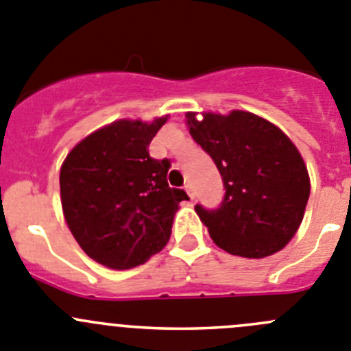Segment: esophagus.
Listing matches in <instances>:
<instances>
[{
    "mask_svg": "<svg viewBox=\"0 0 351 351\" xmlns=\"http://www.w3.org/2000/svg\"><path fill=\"white\" fill-rule=\"evenodd\" d=\"M185 191H186V194H189V197H191L192 201H194V199H195V191H194V186H192V185H186V186H185Z\"/></svg>",
    "mask_w": 351,
    "mask_h": 351,
    "instance_id": "34e87169",
    "label": "esophagus"
}]
</instances>
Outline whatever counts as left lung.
<instances>
[{
  "label": "left lung",
  "instance_id": "8db88e82",
  "mask_svg": "<svg viewBox=\"0 0 351 351\" xmlns=\"http://www.w3.org/2000/svg\"><path fill=\"white\" fill-rule=\"evenodd\" d=\"M192 138L223 180L220 208L195 206L216 245L244 258L277 253L294 237L310 197V178L296 145L256 114L186 112Z\"/></svg>",
  "mask_w": 351,
  "mask_h": 351
}]
</instances>
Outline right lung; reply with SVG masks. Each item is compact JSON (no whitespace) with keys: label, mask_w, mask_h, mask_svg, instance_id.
Wrapping results in <instances>:
<instances>
[{"label":"right lung","mask_w":351,"mask_h":351,"mask_svg":"<svg viewBox=\"0 0 351 351\" xmlns=\"http://www.w3.org/2000/svg\"><path fill=\"white\" fill-rule=\"evenodd\" d=\"M166 119L116 121L81 140L62 165L65 221L81 250L104 267L128 270L159 253L178 204L189 201L168 185L171 162L149 154Z\"/></svg>","instance_id":"add662e5"}]
</instances>
